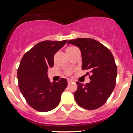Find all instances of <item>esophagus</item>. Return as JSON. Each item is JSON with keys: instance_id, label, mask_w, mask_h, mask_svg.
<instances>
[{"instance_id": "obj_1", "label": "esophagus", "mask_w": 133, "mask_h": 133, "mask_svg": "<svg viewBox=\"0 0 133 133\" xmlns=\"http://www.w3.org/2000/svg\"><path fill=\"white\" fill-rule=\"evenodd\" d=\"M72 82H73V81H72V79H68V84H70V83H72Z\"/></svg>"}]
</instances>
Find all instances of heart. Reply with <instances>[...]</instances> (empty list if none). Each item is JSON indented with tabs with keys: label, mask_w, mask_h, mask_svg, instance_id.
Segmentation results:
<instances>
[{
	"label": "heart",
	"mask_w": 133,
	"mask_h": 133,
	"mask_svg": "<svg viewBox=\"0 0 133 133\" xmlns=\"http://www.w3.org/2000/svg\"><path fill=\"white\" fill-rule=\"evenodd\" d=\"M73 48H75V46H69V47H68V48H67L66 49H73ZM66 74H70V71H67V72H66Z\"/></svg>",
	"instance_id": "1"
}]
</instances>
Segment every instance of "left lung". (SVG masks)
<instances>
[{
	"label": "left lung",
	"mask_w": 133,
	"mask_h": 133,
	"mask_svg": "<svg viewBox=\"0 0 133 133\" xmlns=\"http://www.w3.org/2000/svg\"><path fill=\"white\" fill-rule=\"evenodd\" d=\"M68 44L77 46L81 51L82 70H87L91 81L86 84L77 81L74 98L80 107L96 109L104 105L114 90L117 66L108 48L92 38L70 39ZM90 72H87L88 75Z\"/></svg>",
	"instance_id": "1"
}]
</instances>
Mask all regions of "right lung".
Segmentation results:
<instances>
[{"label":"right lung","instance_id":"add662e5","mask_svg":"<svg viewBox=\"0 0 133 133\" xmlns=\"http://www.w3.org/2000/svg\"><path fill=\"white\" fill-rule=\"evenodd\" d=\"M68 39L43 41L25 53L17 71L18 87L29 105L39 112H46L58 106L67 81L61 78L50 83L47 69L54 66V54Z\"/></svg>","mask_w":133,"mask_h":133}]
</instances>
